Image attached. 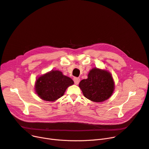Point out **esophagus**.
I'll return each instance as SVG.
<instances>
[{"label": "esophagus", "mask_w": 149, "mask_h": 149, "mask_svg": "<svg viewBox=\"0 0 149 149\" xmlns=\"http://www.w3.org/2000/svg\"><path fill=\"white\" fill-rule=\"evenodd\" d=\"M73 81H74V84H75L76 85H77V84H78L79 83V82H80V79L79 78V77H74V78H73Z\"/></svg>", "instance_id": "esophagus-1"}]
</instances>
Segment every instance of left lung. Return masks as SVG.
<instances>
[{
  "label": "left lung",
  "instance_id": "left-lung-1",
  "mask_svg": "<svg viewBox=\"0 0 149 149\" xmlns=\"http://www.w3.org/2000/svg\"><path fill=\"white\" fill-rule=\"evenodd\" d=\"M79 87L86 98L95 102H101L111 96L115 84L108 71L94 68L90 71L88 78L79 82Z\"/></svg>",
  "mask_w": 149,
  "mask_h": 149
}]
</instances>
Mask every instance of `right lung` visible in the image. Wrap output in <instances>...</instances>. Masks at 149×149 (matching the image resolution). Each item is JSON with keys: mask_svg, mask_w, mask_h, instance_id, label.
I'll list each match as a JSON object with an SVG mask.
<instances>
[{"mask_svg": "<svg viewBox=\"0 0 149 149\" xmlns=\"http://www.w3.org/2000/svg\"><path fill=\"white\" fill-rule=\"evenodd\" d=\"M74 84L70 77L58 70H52L37 79L35 91L38 96L46 101H54L64 94L66 89Z\"/></svg>", "mask_w": 149, "mask_h": 149, "instance_id": "1", "label": "right lung"}]
</instances>
